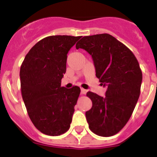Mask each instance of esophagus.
Here are the masks:
<instances>
[{
	"label": "esophagus",
	"mask_w": 157,
	"mask_h": 157,
	"mask_svg": "<svg viewBox=\"0 0 157 157\" xmlns=\"http://www.w3.org/2000/svg\"><path fill=\"white\" fill-rule=\"evenodd\" d=\"M87 90H85V89L83 88H81V94H86Z\"/></svg>",
	"instance_id": "esophagus-1"
}]
</instances>
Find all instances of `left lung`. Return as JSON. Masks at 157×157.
<instances>
[{
	"instance_id": "1",
	"label": "left lung",
	"mask_w": 157,
	"mask_h": 157,
	"mask_svg": "<svg viewBox=\"0 0 157 157\" xmlns=\"http://www.w3.org/2000/svg\"><path fill=\"white\" fill-rule=\"evenodd\" d=\"M94 60L96 76L106 86L105 97L89 91L92 108L86 112L89 128L101 137L115 135L132 115L141 91L142 72L131 51L109 34L85 36L76 44Z\"/></svg>"
}]
</instances>
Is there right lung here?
Wrapping results in <instances>:
<instances>
[{
  "label": "right lung",
  "mask_w": 157,
  "mask_h": 157,
  "mask_svg": "<svg viewBox=\"0 0 157 157\" xmlns=\"http://www.w3.org/2000/svg\"><path fill=\"white\" fill-rule=\"evenodd\" d=\"M80 36H48L36 43L20 67V86L27 113L43 134L58 136L70 128L80 88L61 86L67 52Z\"/></svg>",
  "instance_id": "1"
}]
</instances>
